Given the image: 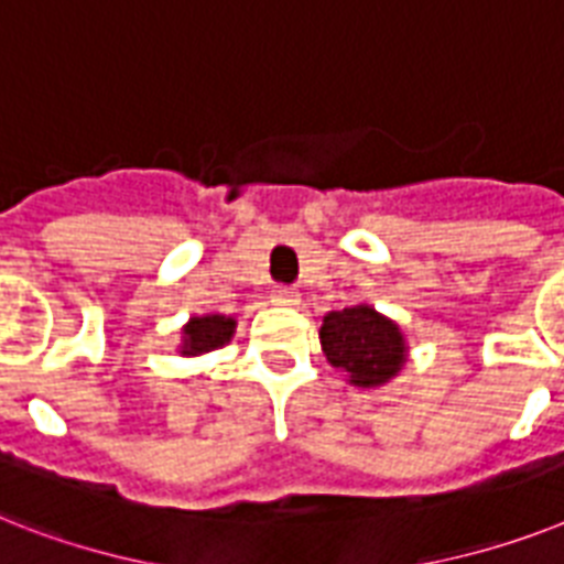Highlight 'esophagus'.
Wrapping results in <instances>:
<instances>
[{
	"instance_id": "esophagus-1",
	"label": "esophagus",
	"mask_w": 564,
	"mask_h": 564,
	"mask_svg": "<svg viewBox=\"0 0 564 564\" xmlns=\"http://www.w3.org/2000/svg\"><path fill=\"white\" fill-rule=\"evenodd\" d=\"M272 304L274 306H295L297 304V292L290 290V286H274Z\"/></svg>"
}]
</instances>
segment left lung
Returning a JSON list of instances; mask_svg holds the SVG:
<instances>
[{
  "label": "left lung",
  "instance_id": "8db88e82",
  "mask_svg": "<svg viewBox=\"0 0 564 564\" xmlns=\"http://www.w3.org/2000/svg\"><path fill=\"white\" fill-rule=\"evenodd\" d=\"M322 350L354 388H382L409 361V341L393 318L370 304L327 313L318 329Z\"/></svg>",
  "mask_w": 564,
  "mask_h": 564
}]
</instances>
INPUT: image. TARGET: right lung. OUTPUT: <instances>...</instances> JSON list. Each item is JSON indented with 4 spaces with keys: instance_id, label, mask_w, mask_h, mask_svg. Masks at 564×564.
Returning <instances> with one entry per match:
<instances>
[{
    "instance_id": "right-lung-1",
    "label": "right lung",
    "mask_w": 564,
    "mask_h": 564,
    "mask_svg": "<svg viewBox=\"0 0 564 564\" xmlns=\"http://www.w3.org/2000/svg\"><path fill=\"white\" fill-rule=\"evenodd\" d=\"M237 333L235 315L223 313H205L191 315L187 324L182 327V341H178L176 354L182 356H205L214 354L219 347H226Z\"/></svg>"
}]
</instances>
